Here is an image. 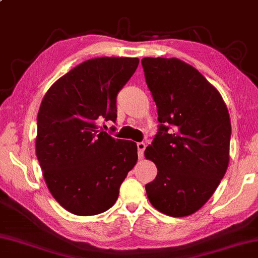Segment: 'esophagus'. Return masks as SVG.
Wrapping results in <instances>:
<instances>
[{"mask_svg": "<svg viewBox=\"0 0 258 258\" xmlns=\"http://www.w3.org/2000/svg\"><path fill=\"white\" fill-rule=\"evenodd\" d=\"M137 147H138V154H139V157L141 159V157L144 156V152H145V148H146L145 142H138Z\"/></svg>", "mask_w": 258, "mask_h": 258, "instance_id": "1", "label": "esophagus"}]
</instances>
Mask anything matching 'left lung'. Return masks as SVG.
<instances>
[{
    "mask_svg": "<svg viewBox=\"0 0 258 258\" xmlns=\"http://www.w3.org/2000/svg\"><path fill=\"white\" fill-rule=\"evenodd\" d=\"M145 79L159 114V132L145 156L157 175L146 192L157 211L186 217L217 190L229 162L230 119L220 92L176 57H144Z\"/></svg>",
    "mask_w": 258,
    "mask_h": 258,
    "instance_id": "1",
    "label": "left lung"
}]
</instances>
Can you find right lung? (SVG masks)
<instances>
[{
	"mask_svg": "<svg viewBox=\"0 0 258 258\" xmlns=\"http://www.w3.org/2000/svg\"><path fill=\"white\" fill-rule=\"evenodd\" d=\"M138 64V57L87 60L55 81L41 101L37 159L49 192L68 212H105L136 166V142L114 139L99 122L116 121L117 95Z\"/></svg>",
	"mask_w": 258,
	"mask_h": 258,
	"instance_id": "right-lung-1",
	"label": "right lung"
}]
</instances>
